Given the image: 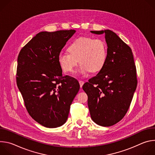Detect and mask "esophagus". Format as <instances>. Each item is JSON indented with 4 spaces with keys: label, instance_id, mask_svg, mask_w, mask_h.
<instances>
[{
    "label": "esophagus",
    "instance_id": "1",
    "mask_svg": "<svg viewBox=\"0 0 155 155\" xmlns=\"http://www.w3.org/2000/svg\"><path fill=\"white\" fill-rule=\"evenodd\" d=\"M79 83H80V87H82L83 84H84V81H82V80H80L79 81Z\"/></svg>",
    "mask_w": 155,
    "mask_h": 155
}]
</instances>
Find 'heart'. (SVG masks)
I'll return each instance as SVG.
<instances>
[{"label": "heart", "mask_w": 155, "mask_h": 155, "mask_svg": "<svg viewBox=\"0 0 155 155\" xmlns=\"http://www.w3.org/2000/svg\"><path fill=\"white\" fill-rule=\"evenodd\" d=\"M68 53H61L58 57V62L65 73H72L79 61L81 64L79 72L83 74L88 72H100L105 65L107 50L105 42L90 37L75 38L68 47Z\"/></svg>", "instance_id": "1"}]
</instances>
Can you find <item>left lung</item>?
I'll return each instance as SVG.
<instances>
[{
    "label": "left lung",
    "mask_w": 155,
    "mask_h": 155,
    "mask_svg": "<svg viewBox=\"0 0 155 155\" xmlns=\"http://www.w3.org/2000/svg\"><path fill=\"white\" fill-rule=\"evenodd\" d=\"M105 33L107 58L104 68L83 86L93 121L111 126L125 116L137 84V71L130 48L110 30L92 31Z\"/></svg>",
    "instance_id": "left-lung-1"
}]
</instances>
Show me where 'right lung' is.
Returning <instances> with one entry per match:
<instances>
[{
    "instance_id": "obj_1",
    "label": "right lung",
    "mask_w": 155,
    "mask_h": 155,
    "mask_svg": "<svg viewBox=\"0 0 155 155\" xmlns=\"http://www.w3.org/2000/svg\"><path fill=\"white\" fill-rule=\"evenodd\" d=\"M75 30L41 32L22 48L18 57L16 83L30 116L46 127L67 121L80 84L62 76L58 57Z\"/></svg>"
}]
</instances>
